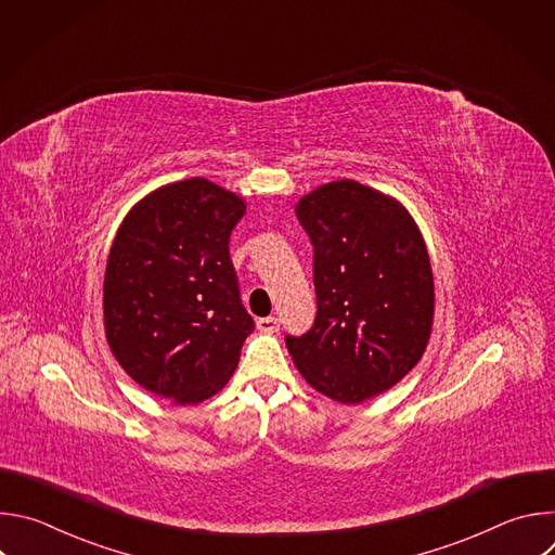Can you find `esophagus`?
Masks as SVG:
<instances>
[{
	"label": "esophagus",
	"instance_id": "1",
	"mask_svg": "<svg viewBox=\"0 0 555 555\" xmlns=\"http://www.w3.org/2000/svg\"><path fill=\"white\" fill-rule=\"evenodd\" d=\"M257 330L263 334H274L279 332V319L276 315H268V319H259L257 321Z\"/></svg>",
	"mask_w": 555,
	"mask_h": 555
}]
</instances>
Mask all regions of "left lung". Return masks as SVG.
<instances>
[{"instance_id": "8db88e82", "label": "left lung", "mask_w": 555, "mask_h": 555, "mask_svg": "<svg viewBox=\"0 0 555 555\" xmlns=\"http://www.w3.org/2000/svg\"><path fill=\"white\" fill-rule=\"evenodd\" d=\"M313 246L315 319L285 336L300 375L327 398L360 404L398 384L424 356L435 313L426 244L409 210L353 180L296 204Z\"/></svg>"}]
</instances>
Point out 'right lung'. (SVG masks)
<instances>
[{"label": "right lung", "instance_id": "1", "mask_svg": "<svg viewBox=\"0 0 555 555\" xmlns=\"http://www.w3.org/2000/svg\"><path fill=\"white\" fill-rule=\"evenodd\" d=\"M244 215L242 197L191 178L140 199L112 244L103 287L109 349L133 382L176 404L221 390L255 332L228 253Z\"/></svg>", "mask_w": 555, "mask_h": 555}]
</instances>
